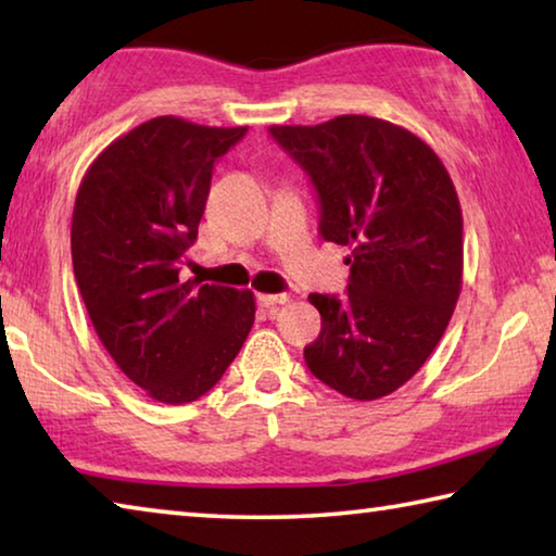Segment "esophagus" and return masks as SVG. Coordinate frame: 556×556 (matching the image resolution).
Returning a JSON list of instances; mask_svg holds the SVG:
<instances>
[{
    "label": "esophagus",
    "instance_id": "34e87169",
    "mask_svg": "<svg viewBox=\"0 0 556 556\" xmlns=\"http://www.w3.org/2000/svg\"><path fill=\"white\" fill-rule=\"evenodd\" d=\"M257 301L267 308H277L281 304H287L289 296L287 294H257Z\"/></svg>",
    "mask_w": 556,
    "mask_h": 556
}]
</instances>
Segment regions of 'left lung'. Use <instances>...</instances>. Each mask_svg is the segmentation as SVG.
<instances>
[{"label":"left lung","instance_id":"1","mask_svg":"<svg viewBox=\"0 0 556 556\" xmlns=\"http://www.w3.org/2000/svg\"><path fill=\"white\" fill-rule=\"evenodd\" d=\"M321 205V238L351 248L343 299L312 294L321 333L304 348L318 380L370 402L402 388L444 336L464 277V215L434 149L368 115L271 125Z\"/></svg>","mask_w":556,"mask_h":556}]
</instances>
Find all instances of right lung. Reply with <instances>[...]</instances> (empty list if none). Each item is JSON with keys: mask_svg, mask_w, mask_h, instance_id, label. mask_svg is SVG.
<instances>
[{"mask_svg": "<svg viewBox=\"0 0 556 556\" xmlns=\"http://www.w3.org/2000/svg\"><path fill=\"white\" fill-rule=\"evenodd\" d=\"M248 127L154 117L115 139L75 195L73 271L112 361L149 397L199 400L255 324V294L178 277L199 238L213 164Z\"/></svg>", "mask_w": 556, "mask_h": 556, "instance_id": "add662e5", "label": "right lung"}]
</instances>
